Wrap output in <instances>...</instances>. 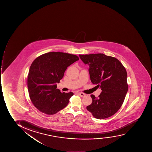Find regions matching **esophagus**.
<instances>
[{
    "label": "esophagus",
    "instance_id": "34e87169",
    "mask_svg": "<svg viewBox=\"0 0 152 152\" xmlns=\"http://www.w3.org/2000/svg\"><path fill=\"white\" fill-rule=\"evenodd\" d=\"M79 95H80L81 97H84L85 96H86V94H85V93H83V92H79L78 93Z\"/></svg>",
    "mask_w": 152,
    "mask_h": 152
}]
</instances>
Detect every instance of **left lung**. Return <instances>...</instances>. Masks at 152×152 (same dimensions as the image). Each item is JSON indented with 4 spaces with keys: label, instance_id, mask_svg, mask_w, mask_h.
<instances>
[{
    "label": "left lung",
    "instance_id": "8db88e82",
    "mask_svg": "<svg viewBox=\"0 0 152 152\" xmlns=\"http://www.w3.org/2000/svg\"><path fill=\"white\" fill-rule=\"evenodd\" d=\"M79 56L89 66L92 83L102 90L98 97L91 95L92 102L87 109L97 119L111 116L121 108L128 91L126 70L118 59L103 53Z\"/></svg>",
    "mask_w": 152,
    "mask_h": 152
}]
</instances>
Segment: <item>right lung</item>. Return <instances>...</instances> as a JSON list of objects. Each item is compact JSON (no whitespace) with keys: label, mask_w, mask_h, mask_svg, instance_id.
<instances>
[{"label":"right lung","mask_w":152,"mask_h":152,"mask_svg":"<svg viewBox=\"0 0 152 152\" xmlns=\"http://www.w3.org/2000/svg\"><path fill=\"white\" fill-rule=\"evenodd\" d=\"M77 56L62 52H50L37 57L31 63L28 77L29 98L38 110L53 115L67 105L72 92H61L57 83L68 66L79 60Z\"/></svg>","instance_id":"right-lung-1"}]
</instances>
